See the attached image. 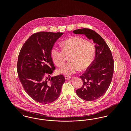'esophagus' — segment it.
Instances as JSON below:
<instances>
[{
	"instance_id": "obj_1",
	"label": "esophagus",
	"mask_w": 131,
	"mask_h": 131,
	"mask_svg": "<svg viewBox=\"0 0 131 131\" xmlns=\"http://www.w3.org/2000/svg\"><path fill=\"white\" fill-rule=\"evenodd\" d=\"M65 79H66V80H68V79H71V77H70V76H67V75H66V76L65 77Z\"/></svg>"
}]
</instances>
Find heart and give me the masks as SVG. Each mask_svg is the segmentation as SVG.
<instances>
[{"label":"heart","mask_w":131,"mask_h":131,"mask_svg":"<svg viewBox=\"0 0 131 131\" xmlns=\"http://www.w3.org/2000/svg\"><path fill=\"white\" fill-rule=\"evenodd\" d=\"M61 47L62 50L53 47L50 51L51 58L58 67L65 61L66 56H69V62L65 64L59 71L64 75H72L77 71L88 68L93 60L96 52L94 44L82 38L75 36L64 40Z\"/></svg>","instance_id":"b5f03b06"}]
</instances>
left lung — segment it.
Returning a JSON list of instances; mask_svg holds the SVG:
<instances>
[{
    "label": "left lung",
    "mask_w": 131,
    "mask_h": 131,
    "mask_svg": "<svg viewBox=\"0 0 131 131\" xmlns=\"http://www.w3.org/2000/svg\"><path fill=\"white\" fill-rule=\"evenodd\" d=\"M73 32L85 35L93 41L96 48L94 60L80 77L83 85L76 93L85 101L97 100L106 93L112 81L114 61L112 52L103 38L93 30L81 28Z\"/></svg>",
    "instance_id": "8db88e82"
}]
</instances>
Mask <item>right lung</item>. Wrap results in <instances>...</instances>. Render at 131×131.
<instances>
[{
  "label": "right lung",
  "mask_w": 131,
  "mask_h": 131,
  "mask_svg": "<svg viewBox=\"0 0 131 131\" xmlns=\"http://www.w3.org/2000/svg\"><path fill=\"white\" fill-rule=\"evenodd\" d=\"M61 32H39L32 34L20 50L17 63L19 80L32 99L48 104L60 96L65 81L62 75L51 77L56 69L50 51Z\"/></svg>",
  "instance_id": "add662e5"
}]
</instances>
